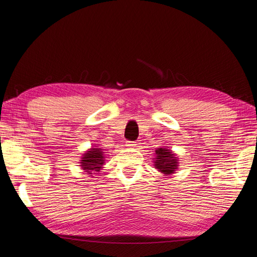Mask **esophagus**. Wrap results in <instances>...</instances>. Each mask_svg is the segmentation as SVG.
Masks as SVG:
<instances>
[{
  "mask_svg": "<svg viewBox=\"0 0 257 257\" xmlns=\"http://www.w3.org/2000/svg\"><path fill=\"white\" fill-rule=\"evenodd\" d=\"M136 146H137V143L127 142V147H136Z\"/></svg>",
  "mask_w": 257,
  "mask_h": 257,
  "instance_id": "obj_1",
  "label": "esophagus"
}]
</instances>
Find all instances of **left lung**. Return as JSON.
<instances>
[{
  "label": "left lung",
  "mask_w": 257,
  "mask_h": 257,
  "mask_svg": "<svg viewBox=\"0 0 257 257\" xmlns=\"http://www.w3.org/2000/svg\"><path fill=\"white\" fill-rule=\"evenodd\" d=\"M156 168L165 175H170L177 169V158L169 149L159 148L156 150Z\"/></svg>",
  "instance_id": "left-lung-1"
}]
</instances>
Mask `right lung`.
Masks as SVG:
<instances>
[{
	"mask_svg": "<svg viewBox=\"0 0 257 257\" xmlns=\"http://www.w3.org/2000/svg\"><path fill=\"white\" fill-rule=\"evenodd\" d=\"M103 153L101 149L99 148H91V150L85 153L81 160V167L83 170H87L89 175L95 174V172H99L101 169V166L103 165Z\"/></svg>",
	"mask_w": 257,
	"mask_h": 257,
	"instance_id": "obj_1",
	"label": "right lung"
}]
</instances>
